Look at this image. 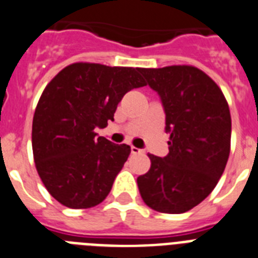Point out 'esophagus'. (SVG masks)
I'll use <instances>...</instances> for the list:
<instances>
[{"mask_svg": "<svg viewBox=\"0 0 258 258\" xmlns=\"http://www.w3.org/2000/svg\"><path fill=\"white\" fill-rule=\"evenodd\" d=\"M131 152H132V154H140L142 150H141V149L136 148V146H131Z\"/></svg>", "mask_w": 258, "mask_h": 258, "instance_id": "esophagus-1", "label": "esophagus"}]
</instances>
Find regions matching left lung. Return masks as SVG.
I'll return each mask as SVG.
<instances>
[{"mask_svg":"<svg viewBox=\"0 0 258 258\" xmlns=\"http://www.w3.org/2000/svg\"><path fill=\"white\" fill-rule=\"evenodd\" d=\"M158 92L170 133L165 158L148 154L150 169L137 178L145 204L183 214L212 192L231 152V113L221 89L194 66L141 68Z\"/></svg>","mask_w":258,"mask_h":258,"instance_id":"obj_1","label":"left lung"}]
</instances>
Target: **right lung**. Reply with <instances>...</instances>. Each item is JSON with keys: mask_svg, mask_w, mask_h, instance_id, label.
I'll return each instance as SVG.
<instances>
[{"mask_svg": "<svg viewBox=\"0 0 258 258\" xmlns=\"http://www.w3.org/2000/svg\"><path fill=\"white\" fill-rule=\"evenodd\" d=\"M141 68L78 61L42 92L33 118L35 167L50 195L68 208L95 207L108 197L131 146L97 137L126 92L146 86Z\"/></svg>", "mask_w": 258, "mask_h": 258, "instance_id": "right-lung-1", "label": "right lung"}]
</instances>
